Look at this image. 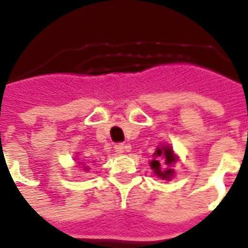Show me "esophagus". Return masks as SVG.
Wrapping results in <instances>:
<instances>
[{
	"label": "esophagus",
	"instance_id": "34e87169",
	"mask_svg": "<svg viewBox=\"0 0 248 248\" xmlns=\"http://www.w3.org/2000/svg\"><path fill=\"white\" fill-rule=\"evenodd\" d=\"M125 149H127V145H124V144H116L115 145V152L116 154H119V155L124 154Z\"/></svg>",
	"mask_w": 248,
	"mask_h": 248
}]
</instances>
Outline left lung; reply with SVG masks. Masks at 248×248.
Returning <instances> with one entry per match:
<instances>
[{"instance_id":"obj_1","label":"left lung","mask_w":248,"mask_h":248,"mask_svg":"<svg viewBox=\"0 0 248 248\" xmlns=\"http://www.w3.org/2000/svg\"><path fill=\"white\" fill-rule=\"evenodd\" d=\"M179 160V156L173 152L170 144H160L154 152V159L149 161V167L156 176L163 180H171L175 175L173 166Z\"/></svg>"}]
</instances>
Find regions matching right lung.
<instances>
[{
    "instance_id": "obj_1",
    "label": "right lung",
    "mask_w": 248,
    "mask_h": 248,
    "mask_svg": "<svg viewBox=\"0 0 248 248\" xmlns=\"http://www.w3.org/2000/svg\"><path fill=\"white\" fill-rule=\"evenodd\" d=\"M76 160H77V159H76ZM78 164H81L82 168H84V170H85V171H88V170H89V167L85 166V164H84V163H82V161H78Z\"/></svg>"
}]
</instances>
